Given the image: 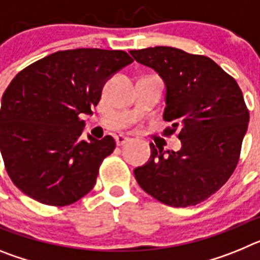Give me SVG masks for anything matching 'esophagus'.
Instances as JSON below:
<instances>
[{
	"label": "esophagus",
	"mask_w": 260,
	"mask_h": 260,
	"mask_svg": "<svg viewBox=\"0 0 260 260\" xmlns=\"http://www.w3.org/2000/svg\"><path fill=\"white\" fill-rule=\"evenodd\" d=\"M127 142H130V138L126 137V135L119 134V135H117V137H116L117 146H123V144H126Z\"/></svg>",
	"instance_id": "34e87169"
}]
</instances>
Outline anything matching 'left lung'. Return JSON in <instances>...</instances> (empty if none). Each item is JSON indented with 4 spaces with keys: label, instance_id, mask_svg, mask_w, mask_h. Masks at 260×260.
Returning <instances> with one entry per match:
<instances>
[{
    "label": "left lung",
    "instance_id": "left-lung-1",
    "mask_svg": "<svg viewBox=\"0 0 260 260\" xmlns=\"http://www.w3.org/2000/svg\"><path fill=\"white\" fill-rule=\"evenodd\" d=\"M139 63L160 75L165 84L162 118L178 130V151L156 150L134 169L146 192L172 207L195 206L210 198L237 167L249 125L242 91L215 61L172 47L130 50Z\"/></svg>",
    "mask_w": 260,
    "mask_h": 260
}]
</instances>
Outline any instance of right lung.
<instances>
[{"instance_id":"1","label":"right lung","mask_w":260,"mask_h":260,"mask_svg":"<svg viewBox=\"0 0 260 260\" xmlns=\"http://www.w3.org/2000/svg\"><path fill=\"white\" fill-rule=\"evenodd\" d=\"M133 58L123 50H59L15 75L2 96L0 151L9 177L43 204L68 206L92 190L110 135L82 138L105 82Z\"/></svg>"}]
</instances>
